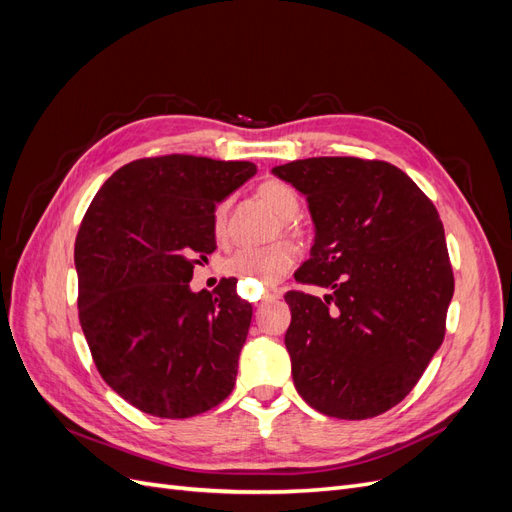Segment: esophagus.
Returning a JSON list of instances; mask_svg holds the SVG:
<instances>
[{"mask_svg":"<svg viewBox=\"0 0 512 512\" xmlns=\"http://www.w3.org/2000/svg\"><path fill=\"white\" fill-rule=\"evenodd\" d=\"M280 297H282V290H280V288H267L265 292H262L260 303H269V301L280 299Z\"/></svg>","mask_w":512,"mask_h":512,"instance_id":"esophagus-1","label":"esophagus"}]
</instances>
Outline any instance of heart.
I'll use <instances>...</instances> for the list:
<instances>
[{
  "mask_svg": "<svg viewBox=\"0 0 512 512\" xmlns=\"http://www.w3.org/2000/svg\"><path fill=\"white\" fill-rule=\"evenodd\" d=\"M256 196L260 203H265L277 218L284 220V228L290 235L297 237L299 230L290 220H294L301 211V200L299 194L294 192L288 183L284 181H265L258 185ZM211 226L213 235L218 241H226L228 237V200L213 209L211 215ZM294 260H297V252L288 241H277L267 247H243V250L232 252L224 262V273L239 277V280L247 284H265L271 286L277 280L292 269Z\"/></svg>",
  "mask_w": 512,
  "mask_h": 512,
  "instance_id": "b5f03b06",
  "label": "heart"
}]
</instances>
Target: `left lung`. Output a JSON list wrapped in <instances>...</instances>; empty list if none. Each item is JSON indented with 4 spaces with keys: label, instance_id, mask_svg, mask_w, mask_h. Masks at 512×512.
<instances>
[{
    "label": "left lung",
    "instance_id": "1",
    "mask_svg": "<svg viewBox=\"0 0 512 512\" xmlns=\"http://www.w3.org/2000/svg\"><path fill=\"white\" fill-rule=\"evenodd\" d=\"M271 173L297 188L314 245L286 292L292 380L314 410L363 421L397 406L438 352L455 280L431 200L397 166L307 158Z\"/></svg>",
    "mask_w": 512,
    "mask_h": 512
}]
</instances>
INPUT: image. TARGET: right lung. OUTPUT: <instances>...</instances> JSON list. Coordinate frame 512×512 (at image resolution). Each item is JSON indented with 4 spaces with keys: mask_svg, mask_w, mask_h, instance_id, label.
Returning <instances> with one entry per match:
<instances>
[{
    "mask_svg": "<svg viewBox=\"0 0 512 512\" xmlns=\"http://www.w3.org/2000/svg\"><path fill=\"white\" fill-rule=\"evenodd\" d=\"M256 175L252 162L196 156L121 166L76 235L79 320L104 382L145 414L188 418L237 380L252 305L228 277L190 288L215 250L213 209Z\"/></svg>",
    "mask_w": 512,
    "mask_h": 512,
    "instance_id": "1",
    "label": "right lung"
}]
</instances>
